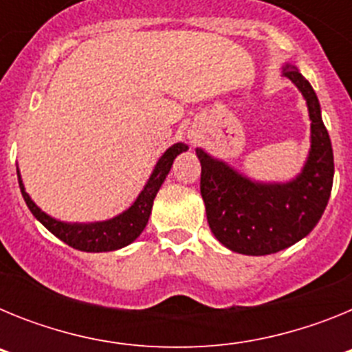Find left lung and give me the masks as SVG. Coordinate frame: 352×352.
Returning a JSON list of instances; mask_svg holds the SVG:
<instances>
[{"mask_svg": "<svg viewBox=\"0 0 352 352\" xmlns=\"http://www.w3.org/2000/svg\"><path fill=\"white\" fill-rule=\"evenodd\" d=\"M282 74L305 96L312 121L310 153L296 178L252 182L226 162L195 149L211 232L223 247L245 256H268L305 238L321 220L333 186V149L316 91L294 65H285Z\"/></svg>", "mask_w": 352, "mask_h": 352, "instance_id": "obj_1", "label": "left lung"}]
</instances>
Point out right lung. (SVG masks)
<instances>
[{
	"mask_svg": "<svg viewBox=\"0 0 352 352\" xmlns=\"http://www.w3.org/2000/svg\"><path fill=\"white\" fill-rule=\"evenodd\" d=\"M188 146L183 142H176L170 146L166 153L158 158L157 166H155L153 173L149 176L148 183H146L144 190L139 194L135 199V203L123 211L121 214L114 217L105 222H93V223H67L60 222V220L52 219L47 213H43L33 201L30 195L26 194L21 179V174L17 170L19 186L23 192V197L26 201L28 208L33 213L36 220L42 223L45 229L52 232L56 238H60L61 241L68 245V247L76 248V250L82 252H111L123 248L130 245L133 239L138 238L142 231H144L146 223H148L149 214H151V208H153V199L157 195L158 188L162 186L166 176L169 174L170 166H173L174 158L179 153L186 151Z\"/></svg>",
	"mask_w": 352,
	"mask_h": 352,
	"instance_id": "obj_1",
	"label": "right lung"
}]
</instances>
